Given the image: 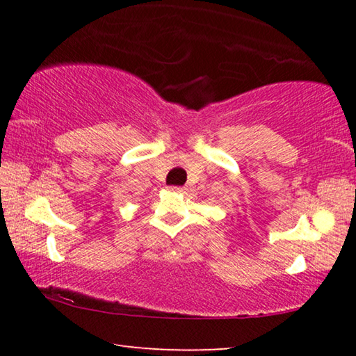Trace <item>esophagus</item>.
Instances as JSON below:
<instances>
[{"instance_id":"34e87169","label":"esophagus","mask_w":356,"mask_h":356,"mask_svg":"<svg viewBox=\"0 0 356 356\" xmlns=\"http://www.w3.org/2000/svg\"><path fill=\"white\" fill-rule=\"evenodd\" d=\"M171 191H177V193H182L185 190V186H170Z\"/></svg>"}]
</instances>
